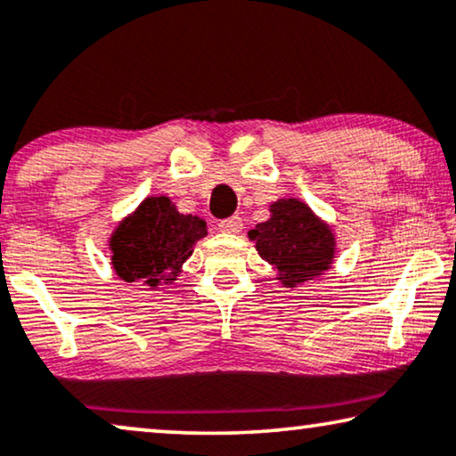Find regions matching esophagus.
Returning a JSON list of instances; mask_svg holds the SVG:
<instances>
[{
    "label": "esophagus",
    "instance_id": "obj_1",
    "mask_svg": "<svg viewBox=\"0 0 456 456\" xmlns=\"http://www.w3.org/2000/svg\"><path fill=\"white\" fill-rule=\"evenodd\" d=\"M217 228H220L222 232L239 234L240 230H242V217H240V216H230V217H224V220L217 222Z\"/></svg>",
    "mask_w": 456,
    "mask_h": 456
}]
</instances>
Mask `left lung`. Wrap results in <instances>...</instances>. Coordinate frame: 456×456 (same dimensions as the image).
Returning a JSON list of instances; mask_svg holds the SVG:
<instances>
[{"label": "left lung", "mask_w": 456, "mask_h": 456, "mask_svg": "<svg viewBox=\"0 0 456 456\" xmlns=\"http://www.w3.org/2000/svg\"><path fill=\"white\" fill-rule=\"evenodd\" d=\"M248 236L256 240L261 259L277 267L286 288H296L321 275L333 261L331 230L302 201L281 200L273 203L272 217L256 224Z\"/></svg>", "instance_id": "8db88e82"}]
</instances>
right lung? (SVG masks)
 Returning <instances> with one entry per match:
<instances>
[{
	"label": "right lung",
	"instance_id": "1",
	"mask_svg": "<svg viewBox=\"0 0 456 456\" xmlns=\"http://www.w3.org/2000/svg\"><path fill=\"white\" fill-rule=\"evenodd\" d=\"M206 234L200 217L179 214L168 197H150L117 228L110 240L113 265L125 281L170 283Z\"/></svg>",
	"mask_w": 456,
	"mask_h": 456
}]
</instances>
